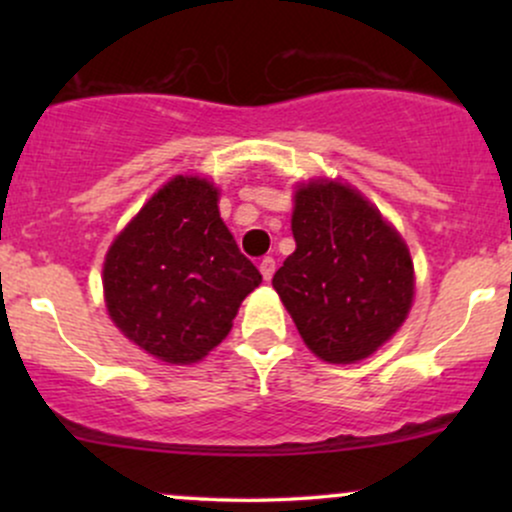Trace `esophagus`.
<instances>
[{
  "instance_id": "esophagus-1",
  "label": "esophagus",
  "mask_w": 512,
  "mask_h": 512,
  "mask_svg": "<svg viewBox=\"0 0 512 512\" xmlns=\"http://www.w3.org/2000/svg\"><path fill=\"white\" fill-rule=\"evenodd\" d=\"M274 269H276V262L274 257H264V260L260 262V272L264 276V281H269L274 276Z\"/></svg>"
}]
</instances>
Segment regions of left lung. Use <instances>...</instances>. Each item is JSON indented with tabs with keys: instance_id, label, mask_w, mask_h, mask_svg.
<instances>
[{
	"instance_id": "obj_1",
	"label": "left lung",
	"mask_w": 512,
	"mask_h": 512,
	"mask_svg": "<svg viewBox=\"0 0 512 512\" xmlns=\"http://www.w3.org/2000/svg\"><path fill=\"white\" fill-rule=\"evenodd\" d=\"M291 231L296 252L272 279L281 303L322 361H363L407 320L409 248L361 192L337 180L298 185Z\"/></svg>"
}]
</instances>
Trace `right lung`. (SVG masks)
I'll return each mask as SVG.
<instances>
[{"label": "right lung", "mask_w": 512, "mask_h": 512, "mask_svg": "<svg viewBox=\"0 0 512 512\" xmlns=\"http://www.w3.org/2000/svg\"><path fill=\"white\" fill-rule=\"evenodd\" d=\"M219 190L175 175L110 245L105 305L129 342L166 363L202 361L262 274L219 214Z\"/></svg>", "instance_id": "1"}]
</instances>
